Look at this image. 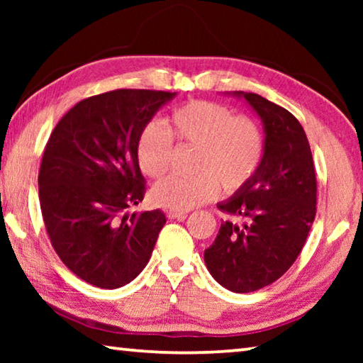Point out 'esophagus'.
Instances as JSON below:
<instances>
[{
	"label": "esophagus",
	"instance_id": "obj_1",
	"mask_svg": "<svg viewBox=\"0 0 363 363\" xmlns=\"http://www.w3.org/2000/svg\"><path fill=\"white\" fill-rule=\"evenodd\" d=\"M189 213V210H168L167 216L168 219H176V218H184Z\"/></svg>",
	"mask_w": 363,
	"mask_h": 363
}]
</instances>
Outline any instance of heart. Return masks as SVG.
Here are the masks:
<instances>
[{
	"label": "heart",
	"instance_id": "obj_1",
	"mask_svg": "<svg viewBox=\"0 0 363 363\" xmlns=\"http://www.w3.org/2000/svg\"><path fill=\"white\" fill-rule=\"evenodd\" d=\"M173 139L196 147L194 176H169L152 190L157 205L190 210L218 195L243 189L259 169L266 138L261 126L245 115L218 102L192 101L174 108L168 116V130L152 120L140 130L136 157L145 176L162 177L169 169Z\"/></svg>",
	"mask_w": 363,
	"mask_h": 363
}]
</instances>
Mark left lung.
I'll return each mask as SVG.
<instances>
[{
  "label": "left lung",
  "mask_w": 363,
  "mask_h": 363,
  "mask_svg": "<svg viewBox=\"0 0 363 363\" xmlns=\"http://www.w3.org/2000/svg\"><path fill=\"white\" fill-rule=\"evenodd\" d=\"M261 116L266 152L247 186L218 208L230 219L205 250L218 284L250 293L280 279L303 250L315 218L317 177L309 140L294 115L255 93L235 91Z\"/></svg>",
  "instance_id": "obj_1"
}]
</instances>
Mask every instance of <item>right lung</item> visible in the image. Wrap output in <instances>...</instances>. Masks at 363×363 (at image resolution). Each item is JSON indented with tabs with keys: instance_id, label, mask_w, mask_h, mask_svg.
<instances>
[{
	"instance_id": "1",
	"label": "right lung",
	"mask_w": 363,
	"mask_h": 363,
	"mask_svg": "<svg viewBox=\"0 0 363 363\" xmlns=\"http://www.w3.org/2000/svg\"><path fill=\"white\" fill-rule=\"evenodd\" d=\"M174 93L115 89L79 101L54 128L38 173L46 232L60 261L97 288L130 284L167 223L162 210L126 214L145 195L136 143Z\"/></svg>"
}]
</instances>
